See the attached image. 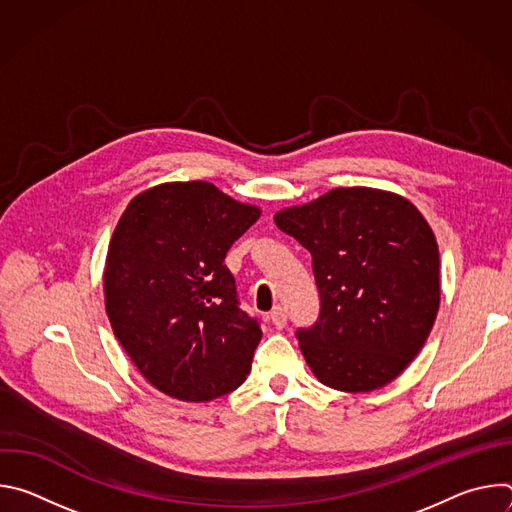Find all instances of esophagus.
<instances>
[{
  "label": "esophagus",
  "mask_w": 512,
  "mask_h": 512,
  "mask_svg": "<svg viewBox=\"0 0 512 512\" xmlns=\"http://www.w3.org/2000/svg\"><path fill=\"white\" fill-rule=\"evenodd\" d=\"M271 324H273L277 330L285 328V324H287V314H285V310H283L281 306L273 308V312H271Z\"/></svg>",
  "instance_id": "1"
}]
</instances>
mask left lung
<instances>
[{"label":"left lung","instance_id":"obj_1","mask_svg":"<svg viewBox=\"0 0 512 512\" xmlns=\"http://www.w3.org/2000/svg\"><path fill=\"white\" fill-rule=\"evenodd\" d=\"M273 218L312 253L320 318L298 340L314 377L344 393L395 381L440 310V251L423 214L395 192L352 186Z\"/></svg>","mask_w":512,"mask_h":512}]
</instances>
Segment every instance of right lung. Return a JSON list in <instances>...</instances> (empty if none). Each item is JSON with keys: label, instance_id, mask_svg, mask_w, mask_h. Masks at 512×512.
Listing matches in <instances>:
<instances>
[{"label": "right lung", "instance_id": "add662e5", "mask_svg": "<svg viewBox=\"0 0 512 512\" xmlns=\"http://www.w3.org/2000/svg\"><path fill=\"white\" fill-rule=\"evenodd\" d=\"M259 216L202 180L158 184L123 210L105 259V310L164 395L206 403L245 383L261 328L239 308L225 257Z\"/></svg>", "mask_w": 512, "mask_h": 512}]
</instances>
